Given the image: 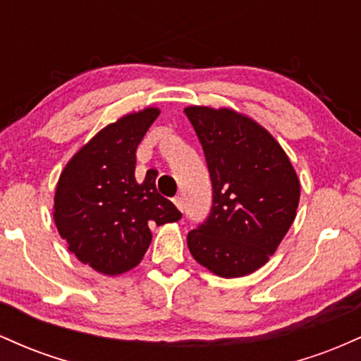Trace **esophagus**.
Masks as SVG:
<instances>
[{
    "mask_svg": "<svg viewBox=\"0 0 361 361\" xmlns=\"http://www.w3.org/2000/svg\"><path fill=\"white\" fill-rule=\"evenodd\" d=\"M173 202H175V205L178 207V209L181 210V212H183V210H185V202H183V197H180V195H178V197L173 198Z\"/></svg>",
    "mask_w": 361,
    "mask_h": 361,
    "instance_id": "34e87169",
    "label": "esophagus"
}]
</instances>
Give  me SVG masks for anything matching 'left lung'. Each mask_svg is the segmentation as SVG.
<instances>
[{"mask_svg":"<svg viewBox=\"0 0 361 361\" xmlns=\"http://www.w3.org/2000/svg\"><path fill=\"white\" fill-rule=\"evenodd\" d=\"M212 181V209L186 243L202 267L224 279L263 267L297 215L300 183L275 137L231 109L186 106Z\"/></svg>","mask_w":361,"mask_h":361,"instance_id":"1","label":"left lung"}]
</instances>
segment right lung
I'll return each mask as SVG.
<instances>
[{"instance_id": "obj_1", "label": "right lung", "mask_w": 361, "mask_h": 361, "mask_svg": "<svg viewBox=\"0 0 361 361\" xmlns=\"http://www.w3.org/2000/svg\"><path fill=\"white\" fill-rule=\"evenodd\" d=\"M157 109L128 114L102 128L71 157L54 197V222L69 251L103 275L137 267L151 244L152 226L181 219L157 193V171L135 180V151Z\"/></svg>"}]
</instances>
